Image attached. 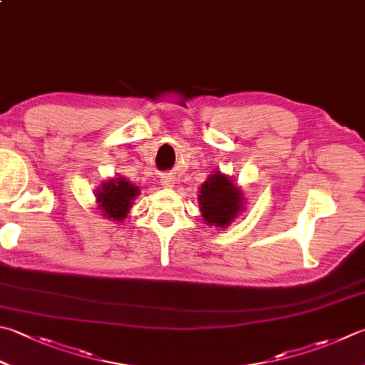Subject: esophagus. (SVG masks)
Returning <instances> with one entry per match:
<instances>
[{"label": "esophagus", "instance_id": "obj_1", "mask_svg": "<svg viewBox=\"0 0 365 365\" xmlns=\"http://www.w3.org/2000/svg\"><path fill=\"white\" fill-rule=\"evenodd\" d=\"M160 182H162V185H163V187H167V189H171V187H173V184H175V181H173V178H171V176H168V175H165V176H162V180H160Z\"/></svg>", "mask_w": 365, "mask_h": 365}]
</instances>
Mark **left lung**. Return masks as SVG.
I'll return each mask as SVG.
<instances>
[{"instance_id": "obj_1", "label": "left lung", "mask_w": 365, "mask_h": 365, "mask_svg": "<svg viewBox=\"0 0 365 365\" xmlns=\"http://www.w3.org/2000/svg\"><path fill=\"white\" fill-rule=\"evenodd\" d=\"M246 198L242 189L221 171H212L198 192V206L206 225L225 229L242 215Z\"/></svg>"}]
</instances>
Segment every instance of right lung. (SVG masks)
Listing matches in <instances>:
<instances>
[{"label": "right lung", "mask_w": 365, "mask_h": 365, "mask_svg": "<svg viewBox=\"0 0 365 365\" xmlns=\"http://www.w3.org/2000/svg\"><path fill=\"white\" fill-rule=\"evenodd\" d=\"M141 194L138 185L125 180L123 176L106 180L95 192L97 206L103 216L109 221L122 222L128 216L135 198Z\"/></svg>", "instance_id": "right-lung-1"}]
</instances>
